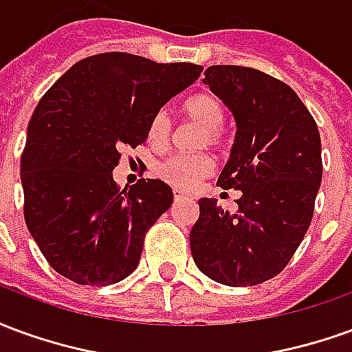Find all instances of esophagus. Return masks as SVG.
Segmentation results:
<instances>
[{
  "instance_id": "34e87169",
  "label": "esophagus",
  "mask_w": 352,
  "mask_h": 352,
  "mask_svg": "<svg viewBox=\"0 0 352 352\" xmlns=\"http://www.w3.org/2000/svg\"><path fill=\"white\" fill-rule=\"evenodd\" d=\"M173 198H175V201H179V199L186 198V194H183L181 190H173Z\"/></svg>"
}]
</instances>
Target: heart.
<instances>
[{"instance_id":"b5f03b06","label":"heart","mask_w":352,"mask_h":352,"mask_svg":"<svg viewBox=\"0 0 352 352\" xmlns=\"http://www.w3.org/2000/svg\"><path fill=\"white\" fill-rule=\"evenodd\" d=\"M184 115L192 118L194 122L204 126V135H201V145L222 146L224 145V107L221 100L214 94L201 92L192 96L184 101ZM173 131V120L166 109L156 111L148 122V141L154 146H166ZM214 171V160L209 154H173L164 162L158 164L156 173L160 175L162 181H166L179 190H192L196 188L204 179L211 175Z\"/></svg>"}]
</instances>
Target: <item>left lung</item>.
<instances>
[{
	"label": "left lung",
	"instance_id": "1",
	"mask_svg": "<svg viewBox=\"0 0 352 352\" xmlns=\"http://www.w3.org/2000/svg\"><path fill=\"white\" fill-rule=\"evenodd\" d=\"M206 85L236 118V141L217 184L241 190L236 214L201 198L190 232L201 273L228 287L279 275L309 228L322 179L315 118L283 80L243 65H211Z\"/></svg>",
	"mask_w": 352,
	"mask_h": 352
}]
</instances>
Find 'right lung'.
Segmentation results:
<instances>
[{"mask_svg": "<svg viewBox=\"0 0 352 352\" xmlns=\"http://www.w3.org/2000/svg\"><path fill=\"white\" fill-rule=\"evenodd\" d=\"M201 65L128 52L88 56L47 90L30 126L20 175L28 230L54 272L107 287L139 264L148 228L173 204L171 186L139 179L120 190V148L145 143L148 122L198 80Z\"/></svg>", "mask_w": 352, "mask_h": 352, "instance_id": "right-lung-1", "label": "right lung"}]
</instances>
